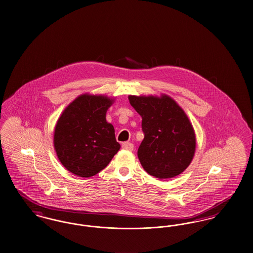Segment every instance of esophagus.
Listing matches in <instances>:
<instances>
[{
	"mask_svg": "<svg viewBox=\"0 0 253 253\" xmlns=\"http://www.w3.org/2000/svg\"><path fill=\"white\" fill-rule=\"evenodd\" d=\"M122 147L126 150H128V151H132L133 148H134V145L132 143H128V142H126V143H122Z\"/></svg>",
	"mask_w": 253,
	"mask_h": 253,
	"instance_id": "esophagus-1",
	"label": "esophagus"
}]
</instances>
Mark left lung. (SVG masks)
<instances>
[{
    "instance_id": "1",
    "label": "left lung",
    "mask_w": 253,
    "mask_h": 253,
    "mask_svg": "<svg viewBox=\"0 0 253 253\" xmlns=\"http://www.w3.org/2000/svg\"><path fill=\"white\" fill-rule=\"evenodd\" d=\"M128 99L143 119L144 138L138 158L143 169L161 179L181 174L196 150L195 131L183 110L167 95H130Z\"/></svg>"
}]
</instances>
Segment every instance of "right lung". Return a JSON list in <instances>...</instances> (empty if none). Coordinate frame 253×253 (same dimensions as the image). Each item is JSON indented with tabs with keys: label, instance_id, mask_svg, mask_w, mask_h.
<instances>
[{
	"label": "right lung",
	"instance_id": "1",
	"mask_svg": "<svg viewBox=\"0 0 253 253\" xmlns=\"http://www.w3.org/2000/svg\"><path fill=\"white\" fill-rule=\"evenodd\" d=\"M112 99L83 94L73 101L56 123L54 145L68 171L82 177L94 176L120 149L114 127L106 120Z\"/></svg>",
	"mask_w": 253,
	"mask_h": 253
}]
</instances>
